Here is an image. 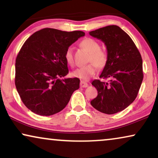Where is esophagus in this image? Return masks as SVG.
Here are the masks:
<instances>
[{
    "label": "esophagus",
    "instance_id": "esophagus-1",
    "mask_svg": "<svg viewBox=\"0 0 158 158\" xmlns=\"http://www.w3.org/2000/svg\"><path fill=\"white\" fill-rule=\"evenodd\" d=\"M80 87H87L88 84L85 82V81H81L80 82Z\"/></svg>",
    "mask_w": 158,
    "mask_h": 158
}]
</instances>
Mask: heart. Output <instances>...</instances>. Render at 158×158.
<instances>
[{
  "label": "heart",
  "mask_w": 158,
  "mask_h": 158,
  "mask_svg": "<svg viewBox=\"0 0 158 158\" xmlns=\"http://www.w3.org/2000/svg\"><path fill=\"white\" fill-rule=\"evenodd\" d=\"M79 46L89 52L88 62L92 63L76 69L73 71L72 76L81 79V81H88L90 78L95 75L98 71L97 66L100 69L106 66L108 61V55L106 51L100 49V45L98 41L89 37L82 40L79 43ZM64 58L67 64L69 66H73V57L72 49L71 48L66 49L64 54Z\"/></svg>",
  "instance_id": "obj_1"
}]
</instances>
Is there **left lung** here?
<instances>
[{
	"instance_id": "obj_1",
	"label": "left lung",
	"mask_w": 158,
	"mask_h": 158,
	"mask_svg": "<svg viewBox=\"0 0 158 158\" xmlns=\"http://www.w3.org/2000/svg\"><path fill=\"white\" fill-rule=\"evenodd\" d=\"M107 48L108 61L100 75L110 78V83L95 79L92 85L98 96L90 103L106 114L124 110L135 100L143 80L142 59L129 35L116 25H110L89 31Z\"/></svg>"
}]
</instances>
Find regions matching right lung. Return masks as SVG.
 <instances>
[{
	"mask_svg": "<svg viewBox=\"0 0 158 158\" xmlns=\"http://www.w3.org/2000/svg\"><path fill=\"white\" fill-rule=\"evenodd\" d=\"M85 35L45 28L25 41L16 59L15 85L23 103L33 113L48 116L60 112L79 88L78 78H60L69 73L66 49Z\"/></svg>",
	"mask_w": 158,
	"mask_h": 158,
	"instance_id": "add662e5",
	"label": "right lung"
}]
</instances>
